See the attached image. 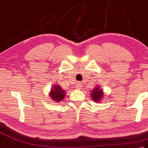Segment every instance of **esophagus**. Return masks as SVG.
Wrapping results in <instances>:
<instances>
[{
	"label": "esophagus",
	"instance_id": "esophagus-1",
	"mask_svg": "<svg viewBox=\"0 0 148 148\" xmlns=\"http://www.w3.org/2000/svg\"><path fill=\"white\" fill-rule=\"evenodd\" d=\"M76 87L78 89H81L83 88V83L81 82H77L76 84Z\"/></svg>",
	"mask_w": 148,
	"mask_h": 148
}]
</instances>
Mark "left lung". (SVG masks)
<instances>
[{
	"label": "left lung",
	"mask_w": 148,
	"mask_h": 148,
	"mask_svg": "<svg viewBox=\"0 0 148 148\" xmlns=\"http://www.w3.org/2000/svg\"><path fill=\"white\" fill-rule=\"evenodd\" d=\"M91 95H92V99L94 101L97 103H100V101H101L103 96V90L100 89V87L99 86H96V88L92 90Z\"/></svg>",
	"instance_id": "1"
}]
</instances>
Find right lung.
<instances>
[{"mask_svg": "<svg viewBox=\"0 0 148 148\" xmlns=\"http://www.w3.org/2000/svg\"><path fill=\"white\" fill-rule=\"evenodd\" d=\"M49 96L50 98L52 99L55 102H61L64 100L65 96V91L63 90L60 85L55 84L53 86L52 88L50 90Z\"/></svg>", "mask_w": 148, "mask_h": 148, "instance_id": "right-lung-1", "label": "right lung"}]
</instances>
